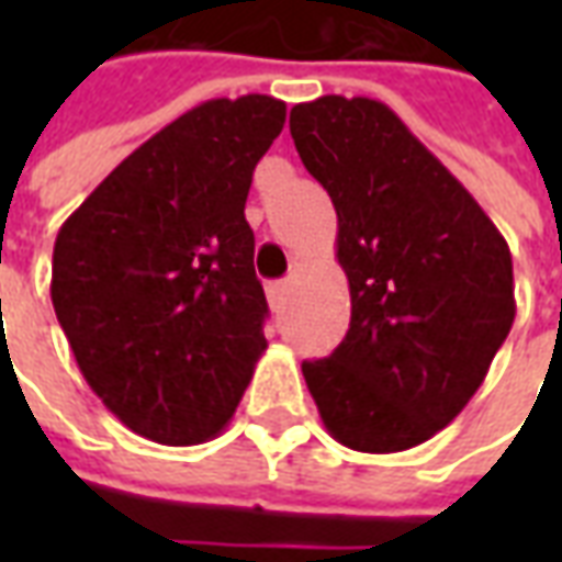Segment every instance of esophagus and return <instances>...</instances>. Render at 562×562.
<instances>
[{
	"label": "esophagus",
	"mask_w": 562,
	"mask_h": 562,
	"mask_svg": "<svg viewBox=\"0 0 562 562\" xmlns=\"http://www.w3.org/2000/svg\"><path fill=\"white\" fill-rule=\"evenodd\" d=\"M289 289H292V285H289L285 280L270 282V285H268V304L273 306V310H280V306L285 304V297H289Z\"/></svg>",
	"instance_id": "34e87169"
}]
</instances>
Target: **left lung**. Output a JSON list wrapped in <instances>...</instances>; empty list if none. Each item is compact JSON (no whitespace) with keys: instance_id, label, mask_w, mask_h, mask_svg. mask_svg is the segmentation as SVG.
<instances>
[{"instance_id":"obj_1","label":"left lung","mask_w":562,"mask_h":562,"mask_svg":"<svg viewBox=\"0 0 562 562\" xmlns=\"http://www.w3.org/2000/svg\"><path fill=\"white\" fill-rule=\"evenodd\" d=\"M337 210L352 318L304 361L328 434L355 451L422 446L454 422L515 322L512 252L479 201L376 99L322 95L289 116Z\"/></svg>"}]
</instances>
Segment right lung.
<instances>
[{"instance_id": "right-lung-1", "label": "right lung", "mask_w": 562, "mask_h": 562, "mask_svg": "<svg viewBox=\"0 0 562 562\" xmlns=\"http://www.w3.org/2000/svg\"><path fill=\"white\" fill-rule=\"evenodd\" d=\"M285 123L270 95L210 99L144 140L56 234L50 297L80 373L128 430L198 446L268 349L244 216Z\"/></svg>"}]
</instances>
